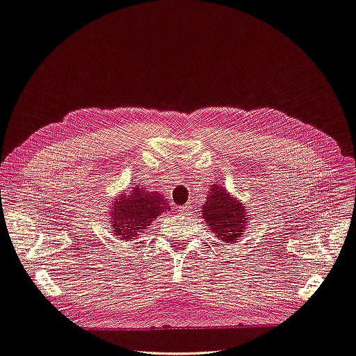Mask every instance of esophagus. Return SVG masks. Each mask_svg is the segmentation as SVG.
<instances>
[{"mask_svg":"<svg viewBox=\"0 0 356 356\" xmlns=\"http://www.w3.org/2000/svg\"><path fill=\"white\" fill-rule=\"evenodd\" d=\"M190 207H191L190 204H185V206H182V207H178L177 211H178V213H188V211H190Z\"/></svg>","mask_w":356,"mask_h":356,"instance_id":"34e87169","label":"esophagus"}]
</instances>
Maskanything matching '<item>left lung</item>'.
Instances as JSON below:
<instances>
[{"mask_svg": "<svg viewBox=\"0 0 356 356\" xmlns=\"http://www.w3.org/2000/svg\"><path fill=\"white\" fill-rule=\"evenodd\" d=\"M246 207L238 200H233L220 185H211V193L202 206V217L206 218L210 230L226 243H236L243 234L246 220Z\"/></svg>", "mask_w": 356, "mask_h": 356, "instance_id": "8db88e82", "label": "left lung"}]
</instances>
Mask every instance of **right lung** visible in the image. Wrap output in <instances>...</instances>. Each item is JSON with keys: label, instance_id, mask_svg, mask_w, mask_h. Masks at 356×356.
Wrapping results in <instances>:
<instances>
[{"label": "right lung", "instance_id": "1", "mask_svg": "<svg viewBox=\"0 0 356 356\" xmlns=\"http://www.w3.org/2000/svg\"><path fill=\"white\" fill-rule=\"evenodd\" d=\"M113 232L124 241L133 239L146 230L149 223L163 211L169 210L165 197L158 191L131 187L130 191L118 197L111 207Z\"/></svg>", "mask_w": 356, "mask_h": 356}]
</instances>
